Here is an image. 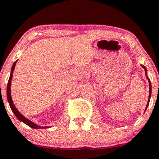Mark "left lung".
<instances>
[{
    "mask_svg": "<svg viewBox=\"0 0 159 159\" xmlns=\"http://www.w3.org/2000/svg\"><path fill=\"white\" fill-rule=\"evenodd\" d=\"M142 67L144 69V70H145V72H146V74H147V69L145 68V66H142ZM147 79H148V81H149V83H150V95H149V99H148V103H147V107H146V110H147V107H148V105H149V103H150V96H151V92H152V87H151V84H150V79H149L148 78H147Z\"/></svg>",
    "mask_w": 159,
    "mask_h": 159,
    "instance_id": "obj_1",
    "label": "left lung"
}]
</instances>
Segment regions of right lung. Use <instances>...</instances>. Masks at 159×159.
Segmentation results:
<instances>
[{"label":"right lung","instance_id":"right-lung-1","mask_svg":"<svg viewBox=\"0 0 159 159\" xmlns=\"http://www.w3.org/2000/svg\"><path fill=\"white\" fill-rule=\"evenodd\" d=\"M16 62H17V61H15V62H14V64H13V65H12V70H11V74H10V76H9L8 84H7V99H8L9 104V106H10L11 110H12V112H14V114L15 115V116H16V117L18 118L20 121L24 122V124H26V125L29 126V127H32V128H34V129H41V128H47V127H41V126H38L37 124H34L33 122H32L31 121H30V120L27 119V118H25L24 116H23L22 115L18 112V110H17L16 107H15L14 104H13V101L12 100V97H11V89H11V81H12V72L14 71V70H15V64H16Z\"/></svg>","mask_w":159,"mask_h":159}]
</instances>
